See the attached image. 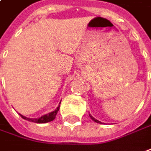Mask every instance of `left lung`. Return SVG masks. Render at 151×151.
Listing matches in <instances>:
<instances>
[{
	"mask_svg": "<svg viewBox=\"0 0 151 151\" xmlns=\"http://www.w3.org/2000/svg\"><path fill=\"white\" fill-rule=\"evenodd\" d=\"M89 117H90V118H91V119H92V120H93V121H94V122H97V123H101V122L98 121L97 119H95V117H94V116H91V115H90V114H89Z\"/></svg>",
	"mask_w": 151,
	"mask_h": 151,
	"instance_id": "left-lung-1",
	"label": "left lung"
}]
</instances>
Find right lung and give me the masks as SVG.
<instances>
[{"label": "right lung", "mask_w": 151, "mask_h": 151, "mask_svg": "<svg viewBox=\"0 0 151 151\" xmlns=\"http://www.w3.org/2000/svg\"><path fill=\"white\" fill-rule=\"evenodd\" d=\"M61 103V102H60ZM59 108H60V106H57V108L55 110V111H51V112H50L48 114L46 115H44L42 116H40V117H39V118H29V117H26V116H24L23 115L19 114L22 117H23V119H25V120H28V121L29 122H36V123H45V122H49L53 121L55 118H56V116L57 114V112H58V111H59Z\"/></svg>", "instance_id": "right-lung-1"}]
</instances>
